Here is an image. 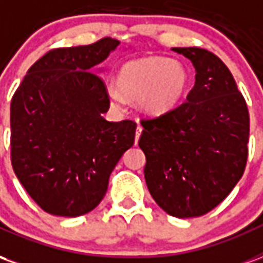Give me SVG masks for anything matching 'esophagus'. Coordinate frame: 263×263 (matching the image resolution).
I'll return each instance as SVG.
<instances>
[{
  "label": "esophagus",
  "mask_w": 263,
  "mask_h": 263,
  "mask_svg": "<svg viewBox=\"0 0 263 263\" xmlns=\"http://www.w3.org/2000/svg\"><path fill=\"white\" fill-rule=\"evenodd\" d=\"M142 126L141 125H138L137 126V132H135V145L138 143V141H139V137H141V134H142Z\"/></svg>",
  "instance_id": "obj_1"
}]
</instances>
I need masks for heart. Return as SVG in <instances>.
Listing matches in <instances>:
<instances>
[{"mask_svg": "<svg viewBox=\"0 0 263 263\" xmlns=\"http://www.w3.org/2000/svg\"><path fill=\"white\" fill-rule=\"evenodd\" d=\"M117 87L108 88L109 101L122 107L125 98L139 100L149 114H163L184 96L190 84V73L179 60L160 56H143L125 62L117 73Z\"/></svg>", "mask_w": 263, "mask_h": 263, "instance_id": "heart-1", "label": "heart"}]
</instances>
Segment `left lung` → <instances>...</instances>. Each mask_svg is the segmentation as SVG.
Returning a JSON list of instances; mask_svg holds the SVG:
<instances>
[{
  "mask_svg": "<svg viewBox=\"0 0 263 263\" xmlns=\"http://www.w3.org/2000/svg\"><path fill=\"white\" fill-rule=\"evenodd\" d=\"M173 50L193 63L194 87L179 107L141 121L138 143L151 196L167 214L190 218L217 207L242 177L249 114L220 58L200 48Z\"/></svg>",
  "mask_w": 263,
  "mask_h": 263,
  "instance_id": "8db88e82",
  "label": "left lung"
}]
</instances>
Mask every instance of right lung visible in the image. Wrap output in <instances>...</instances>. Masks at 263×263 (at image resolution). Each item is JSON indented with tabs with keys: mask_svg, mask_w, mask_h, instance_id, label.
<instances>
[{
	"mask_svg": "<svg viewBox=\"0 0 263 263\" xmlns=\"http://www.w3.org/2000/svg\"><path fill=\"white\" fill-rule=\"evenodd\" d=\"M120 42L49 50L11 101V162L21 184L49 214L79 217L97 207L137 124L103 117L109 97L96 66Z\"/></svg>",
	"mask_w": 263,
	"mask_h": 263,
	"instance_id": "right-lung-1",
	"label": "right lung"
}]
</instances>
